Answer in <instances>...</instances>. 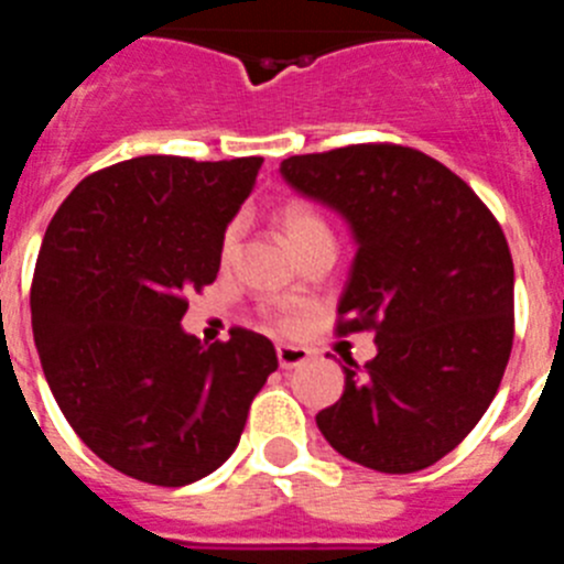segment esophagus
<instances>
[{"label": "esophagus", "instance_id": "esophagus-1", "mask_svg": "<svg viewBox=\"0 0 564 564\" xmlns=\"http://www.w3.org/2000/svg\"><path fill=\"white\" fill-rule=\"evenodd\" d=\"M276 358L282 370H296V367L311 361V350H305V347H293V344H282V347H276Z\"/></svg>", "mask_w": 564, "mask_h": 564}]
</instances>
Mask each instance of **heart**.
Wrapping results in <instances>:
<instances>
[{"label":"heart","mask_w":564,"mask_h":564,"mask_svg":"<svg viewBox=\"0 0 564 564\" xmlns=\"http://www.w3.org/2000/svg\"><path fill=\"white\" fill-rule=\"evenodd\" d=\"M279 228H282V237H285L288 246L296 253H305L307 248L322 246V242H333V228L325 220V214L313 208L305 200H288L282 203L276 214ZM239 239H242V223L234 220L228 223V228L223 231L220 239V259L223 262H231L234 253L239 248ZM276 327L282 330H291L293 318L291 316H276Z\"/></svg>","instance_id":"1"}]
</instances>
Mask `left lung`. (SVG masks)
I'll return each instance as SVG.
<instances>
[{"label":"left lung","instance_id":"obj_1","mask_svg":"<svg viewBox=\"0 0 564 564\" xmlns=\"http://www.w3.org/2000/svg\"><path fill=\"white\" fill-rule=\"evenodd\" d=\"M296 192L344 214L358 251L336 336L372 330L378 356L344 358V395L316 415L347 460L410 475L449 455L495 401L514 344V262L486 203L401 143L293 154Z\"/></svg>","mask_w":564,"mask_h":564}]
</instances>
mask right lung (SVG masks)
I'll return each mask as SVG.
<instances>
[{
    "label": "right lung",
    "instance_id": "right-lung-1",
    "mask_svg": "<svg viewBox=\"0 0 564 564\" xmlns=\"http://www.w3.org/2000/svg\"><path fill=\"white\" fill-rule=\"evenodd\" d=\"M262 158L143 154L93 172L58 206L30 288L42 370L76 435L121 475L188 486L231 457L279 367L265 336L183 333Z\"/></svg>",
    "mask_w": 564,
    "mask_h": 564
}]
</instances>
